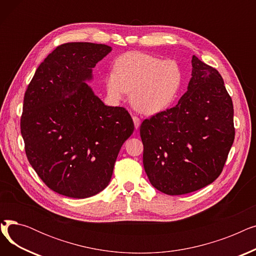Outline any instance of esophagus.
<instances>
[{
  "instance_id": "esophagus-1",
  "label": "esophagus",
  "mask_w": 256,
  "mask_h": 256,
  "mask_svg": "<svg viewBox=\"0 0 256 256\" xmlns=\"http://www.w3.org/2000/svg\"><path fill=\"white\" fill-rule=\"evenodd\" d=\"M132 120H134V124H135V128H138L141 124V119L138 116H132Z\"/></svg>"
}]
</instances>
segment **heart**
I'll use <instances>...</instances> for the list:
<instances>
[{
	"label": "heart",
	"instance_id": "1",
	"mask_svg": "<svg viewBox=\"0 0 256 256\" xmlns=\"http://www.w3.org/2000/svg\"><path fill=\"white\" fill-rule=\"evenodd\" d=\"M114 70L106 78L109 98L119 100L130 92L132 106L148 115L170 106L182 83V72L176 60H162L141 52L121 55L115 62Z\"/></svg>",
	"mask_w": 256,
	"mask_h": 256
}]
</instances>
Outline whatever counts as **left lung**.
Masks as SVG:
<instances>
[{
  "label": "left lung",
  "instance_id": "8db88e82",
  "mask_svg": "<svg viewBox=\"0 0 256 256\" xmlns=\"http://www.w3.org/2000/svg\"><path fill=\"white\" fill-rule=\"evenodd\" d=\"M192 67L178 104L140 126L147 178L167 195L195 192L217 180L236 135L232 100L221 74L196 56Z\"/></svg>",
  "mask_w": 256,
  "mask_h": 256
}]
</instances>
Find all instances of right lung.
I'll return each mask as SVG.
<instances>
[{
    "instance_id": "right-lung-1",
    "label": "right lung",
    "mask_w": 256,
    "mask_h": 256,
    "mask_svg": "<svg viewBox=\"0 0 256 256\" xmlns=\"http://www.w3.org/2000/svg\"><path fill=\"white\" fill-rule=\"evenodd\" d=\"M111 46L68 42L38 66L24 92L20 132L29 163L50 190L87 198L109 184L134 132L130 113L108 106L85 83Z\"/></svg>"
}]
</instances>
